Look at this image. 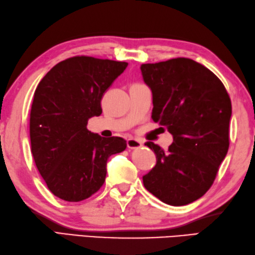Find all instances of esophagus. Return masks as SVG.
I'll use <instances>...</instances> for the list:
<instances>
[{
  "instance_id": "obj_1",
  "label": "esophagus",
  "mask_w": 255,
  "mask_h": 255,
  "mask_svg": "<svg viewBox=\"0 0 255 255\" xmlns=\"http://www.w3.org/2000/svg\"><path fill=\"white\" fill-rule=\"evenodd\" d=\"M142 142L139 141V139H136V138H128V141H127V145H128V148H131V149H133V148H139L142 146Z\"/></svg>"
}]
</instances>
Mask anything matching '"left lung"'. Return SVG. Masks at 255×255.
I'll return each mask as SVG.
<instances>
[{
    "label": "left lung",
    "instance_id": "left-lung-1",
    "mask_svg": "<svg viewBox=\"0 0 255 255\" xmlns=\"http://www.w3.org/2000/svg\"><path fill=\"white\" fill-rule=\"evenodd\" d=\"M141 71L152 90L153 121L174 138L166 152L145 143L156 165L143 176L144 187L165 204L188 205L214 184L228 153L230 97L214 72L189 58L143 64Z\"/></svg>",
    "mask_w": 255,
    "mask_h": 255
}]
</instances>
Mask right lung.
Here are the masks:
<instances>
[{
    "mask_svg": "<svg viewBox=\"0 0 255 255\" xmlns=\"http://www.w3.org/2000/svg\"><path fill=\"white\" fill-rule=\"evenodd\" d=\"M128 62L76 56L58 62L40 80L29 119L32 154L48 189L77 202L101 188L108 158L127 148L122 137L87 128L102 113L101 99Z\"/></svg>",
    "mask_w": 255,
    "mask_h": 255,
    "instance_id": "add662e5",
    "label": "right lung"
}]
</instances>
